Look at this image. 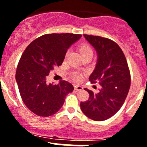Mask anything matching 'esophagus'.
<instances>
[{"mask_svg":"<svg viewBox=\"0 0 147 147\" xmlns=\"http://www.w3.org/2000/svg\"><path fill=\"white\" fill-rule=\"evenodd\" d=\"M74 89L77 90V91H80V90H82L83 88L80 86V85H76V86H74Z\"/></svg>","mask_w":147,"mask_h":147,"instance_id":"obj_1","label":"esophagus"}]
</instances>
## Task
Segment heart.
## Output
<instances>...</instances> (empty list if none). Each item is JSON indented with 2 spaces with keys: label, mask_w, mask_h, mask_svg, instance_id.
<instances>
[{
  "label": "heart",
  "mask_w": 147,
  "mask_h": 147,
  "mask_svg": "<svg viewBox=\"0 0 147 147\" xmlns=\"http://www.w3.org/2000/svg\"><path fill=\"white\" fill-rule=\"evenodd\" d=\"M80 49V54H82V57H85L87 55H93V49H92L91 46L89 45V44L86 43V42H83L81 45H80L79 47ZM68 54V51H67L65 54V57H67V55ZM82 77V74L80 72H78V71H75V72L73 73L72 74V78L74 80L76 81H79L80 80Z\"/></svg>",
  "instance_id": "b5f03b06"
}]
</instances>
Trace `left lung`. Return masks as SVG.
I'll use <instances>...</instances> for the list:
<instances>
[{
    "mask_svg": "<svg viewBox=\"0 0 147 147\" xmlns=\"http://www.w3.org/2000/svg\"><path fill=\"white\" fill-rule=\"evenodd\" d=\"M84 37L98 54L96 66L89 80L99 83L101 87L97 93L85 88L89 98L82 102L80 107L87 117L101 121L112 117L124 104L130 88V72L124 54L113 40L93 35Z\"/></svg>",
    "mask_w": 147,
    "mask_h": 147,
    "instance_id": "1",
    "label": "left lung"
}]
</instances>
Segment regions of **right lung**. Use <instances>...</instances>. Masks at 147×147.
Wrapping results in <instances>:
<instances>
[{
    "mask_svg": "<svg viewBox=\"0 0 147 147\" xmlns=\"http://www.w3.org/2000/svg\"><path fill=\"white\" fill-rule=\"evenodd\" d=\"M82 37L77 34H47L33 40L23 51L15 78L23 102L39 116L48 117L62 107L72 84H48L49 74L62 65L67 49Z\"/></svg>",
    "mask_w": 147,
    "mask_h": 147,
    "instance_id": "1",
    "label": "right lung"
}]
</instances>
